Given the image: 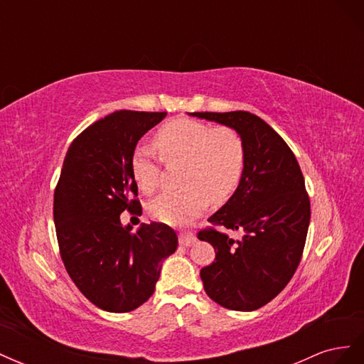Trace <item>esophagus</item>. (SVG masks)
I'll use <instances>...</instances> for the list:
<instances>
[{
    "label": "esophagus",
    "instance_id": "1",
    "mask_svg": "<svg viewBox=\"0 0 364 364\" xmlns=\"http://www.w3.org/2000/svg\"><path fill=\"white\" fill-rule=\"evenodd\" d=\"M196 235L193 234V232H181L179 234V243H181V246H185V247H188V246H193L194 243H196Z\"/></svg>",
    "mask_w": 364,
    "mask_h": 364
}]
</instances>
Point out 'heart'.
I'll return each mask as SVG.
<instances>
[{
    "instance_id": "heart-1",
    "label": "heart",
    "mask_w": 364,
    "mask_h": 364,
    "mask_svg": "<svg viewBox=\"0 0 364 364\" xmlns=\"http://www.w3.org/2000/svg\"><path fill=\"white\" fill-rule=\"evenodd\" d=\"M155 144L165 162L183 161L181 190L164 193L149 205L153 218L171 226H183L205 213L211 202H223L232 194L245 171L246 150L232 127L176 118L161 126ZM130 168L139 190L153 194L161 183V162L149 146L132 151Z\"/></svg>"
}]
</instances>
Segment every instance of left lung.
Returning a JSON list of instances; mask_svg holds the SVG:
<instances>
[{
	"instance_id": "obj_1",
	"label": "left lung",
	"mask_w": 364,
	"mask_h": 364,
	"mask_svg": "<svg viewBox=\"0 0 364 364\" xmlns=\"http://www.w3.org/2000/svg\"><path fill=\"white\" fill-rule=\"evenodd\" d=\"M190 115L232 127L246 150L235 193L208 218L243 235L234 240L215 229L197 235L215 250V261L200 270L205 291L229 310H258L284 290L302 257L311 213L301 167L285 141L257 115Z\"/></svg>"
}]
</instances>
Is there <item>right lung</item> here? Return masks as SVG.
Listing matches in <instances>:
<instances>
[{"label":"right lung","instance_id":"obj_1","mask_svg":"<svg viewBox=\"0 0 364 364\" xmlns=\"http://www.w3.org/2000/svg\"><path fill=\"white\" fill-rule=\"evenodd\" d=\"M167 112L117 111L86 127L67 151L54 191L60 257L86 299L109 313H127L155 291L162 261L178 249L164 223L132 230L119 214L141 208L132 151Z\"/></svg>","mask_w":364,"mask_h":364}]
</instances>
